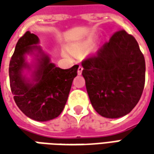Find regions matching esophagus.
<instances>
[{"mask_svg": "<svg viewBox=\"0 0 154 154\" xmlns=\"http://www.w3.org/2000/svg\"><path fill=\"white\" fill-rule=\"evenodd\" d=\"M82 70H83V68H82L81 66H80V67L78 68V74H79V75H80V74H82Z\"/></svg>", "mask_w": 154, "mask_h": 154, "instance_id": "1", "label": "esophagus"}]
</instances>
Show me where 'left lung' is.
I'll return each mask as SVG.
<instances>
[{
  "instance_id": "obj_1",
  "label": "left lung",
  "mask_w": 154,
  "mask_h": 154,
  "mask_svg": "<svg viewBox=\"0 0 154 154\" xmlns=\"http://www.w3.org/2000/svg\"><path fill=\"white\" fill-rule=\"evenodd\" d=\"M81 64L90 101L100 116L122 117L139 102L145 86L146 63L132 35L124 30L116 32Z\"/></svg>"
}]
</instances>
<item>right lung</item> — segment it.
<instances>
[{"mask_svg": "<svg viewBox=\"0 0 154 154\" xmlns=\"http://www.w3.org/2000/svg\"><path fill=\"white\" fill-rule=\"evenodd\" d=\"M38 43V36L30 32L19 39L9 63V80L15 103L21 111L35 121L45 122L62 113L79 65L68 69L57 68L36 45ZM35 50L38 51V62L33 81L30 82L22 75V71L25 68L30 69L24 56Z\"/></svg>", "mask_w": 154, "mask_h": 154, "instance_id": "right-lung-1", "label": "right lung"}]
</instances>
